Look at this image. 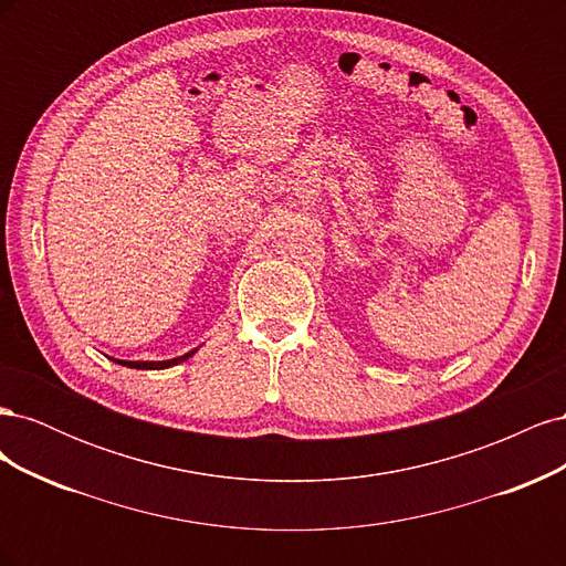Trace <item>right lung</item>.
I'll list each match as a JSON object with an SVG mask.
<instances>
[{"label":"right lung","mask_w":566,"mask_h":566,"mask_svg":"<svg viewBox=\"0 0 566 566\" xmlns=\"http://www.w3.org/2000/svg\"><path fill=\"white\" fill-rule=\"evenodd\" d=\"M196 354V349L193 352H188V354H184V356H177V358H169V361H113L115 364H119V366H127V368H139V370H163V368H169V366H177V364H181V361H186L188 356H193Z\"/></svg>","instance_id":"1"}]
</instances>
